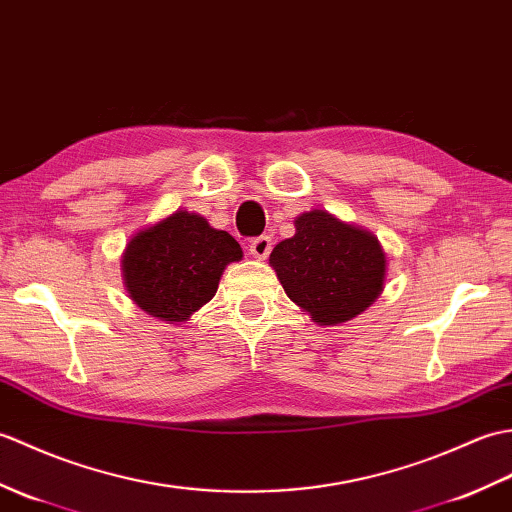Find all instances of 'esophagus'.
<instances>
[{"mask_svg": "<svg viewBox=\"0 0 512 512\" xmlns=\"http://www.w3.org/2000/svg\"><path fill=\"white\" fill-rule=\"evenodd\" d=\"M249 252H252L254 258L265 260L269 256V252H271V238L269 236L254 238V241L249 243Z\"/></svg>", "mask_w": 512, "mask_h": 512, "instance_id": "34e87169", "label": "esophagus"}]
</instances>
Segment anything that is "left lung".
I'll return each instance as SVG.
<instances>
[{"label":"left lung","instance_id":"1","mask_svg":"<svg viewBox=\"0 0 512 512\" xmlns=\"http://www.w3.org/2000/svg\"><path fill=\"white\" fill-rule=\"evenodd\" d=\"M295 234L269 256L282 289L320 326H339L377 302L388 260L372 232L326 210L295 217Z\"/></svg>","mask_w":512,"mask_h":512}]
</instances>
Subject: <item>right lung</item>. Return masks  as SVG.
Wrapping results in <instances>:
<instances>
[{
  "label": "right lung",
  "instance_id": "add662e5",
  "mask_svg": "<svg viewBox=\"0 0 512 512\" xmlns=\"http://www.w3.org/2000/svg\"><path fill=\"white\" fill-rule=\"evenodd\" d=\"M241 258L230 234L179 208L135 232L120 267L133 304L166 324H181L214 298L225 267Z\"/></svg>",
  "mask_w": 512,
  "mask_h": 512
}]
</instances>
